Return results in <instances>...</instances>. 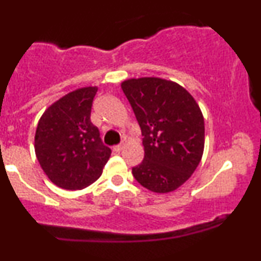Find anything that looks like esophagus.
<instances>
[{
    "mask_svg": "<svg viewBox=\"0 0 261 261\" xmlns=\"http://www.w3.org/2000/svg\"><path fill=\"white\" fill-rule=\"evenodd\" d=\"M122 148H124V143H120V145H116V146H114V147H113V149L115 152H120Z\"/></svg>",
    "mask_w": 261,
    "mask_h": 261,
    "instance_id": "obj_1",
    "label": "esophagus"
}]
</instances>
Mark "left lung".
<instances>
[{
    "mask_svg": "<svg viewBox=\"0 0 261 261\" xmlns=\"http://www.w3.org/2000/svg\"><path fill=\"white\" fill-rule=\"evenodd\" d=\"M142 133L145 157L133 174L143 188L172 193L195 172L205 146L199 104L184 87L160 77L121 82Z\"/></svg>",
    "mask_w": 261,
    "mask_h": 261,
    "instance_id": "1",
    "label": "left lung"
}]
</instances>
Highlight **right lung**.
Returning a JSON list of instances; mask_svg holds the SVG:
<instances>
[{
	"instance_id": "right-lung-1",
	"label": "right lung",
	"mask_w": 261,
	"mask_h": 261,
	"mask_svg": "<svg viewBox=\"0 0 261 261\" xmlns=\"http://www.w3.org/2000/svg\"><path fill=\"white\" fill-rule=\"evenodd\" d=\"M97 91V86L74 89L53 103L39 119L35 155L47 178L65 190L93 184L112 153L91 121Z\"/></svg>"
}]
</instances>
